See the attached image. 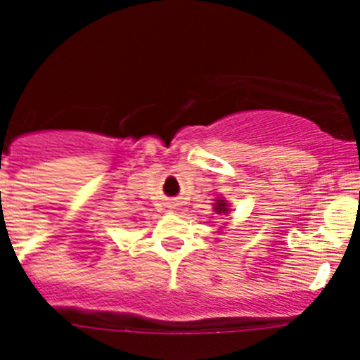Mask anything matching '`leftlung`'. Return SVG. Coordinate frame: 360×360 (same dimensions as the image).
Here are the masks:
<instances>
[{"mask_svg":"<svg viewBox=\"0 0 360 360\" xmlns=\"http://www.w3.org/2000/svg\"><path fill=\"white\" fill-rule=\"evenodd\" d=\"M214 211L216 212H219V214H221V212H227L229 209H227V203H225V200H218V202H216V205H214Z\"/></svg>","mask_w":360,"mask_h":360,"instance_id":"left-lung-1","label":"left lung"}]
</instances>
